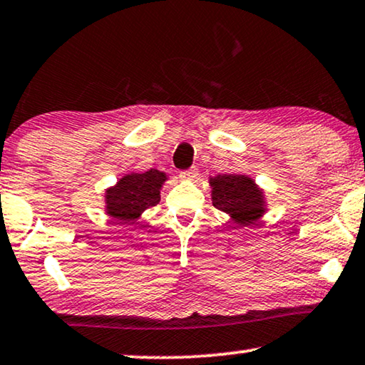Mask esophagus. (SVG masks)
<instances>
[{
    "mask_svg": "<svg viewBox=\"0 0 365 365\" xmlns=\"http://www.w3.org/2000/svg\"><path fill=\"white\" fill-rule=\"evenodd\" d=\"M198 177V168L192 167L190 170H183L180 172V178L182 180H195V178Z\"/></svg>",
    "mask_w": 365,
    "mask_h": 365,
    "instance_id": "1",
    "label": "esophagus"
}]
</instances>
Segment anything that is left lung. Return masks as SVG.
<instances>
[{
    "instance_id": "obj_1",
    "label": "left lung",
    "mask_w": 365,
    "mask_h": 365,
    "mask_svg": "<svg viewBox=\"0 0 365 365\" xmlns=\"http://www.w3.org/2000/svg\"><path fill=\"white\" fill-rule=\"evenodd\" d=\"M213 206L230 216L237 227L255 225L267 213V200L264 190L254 178L242 173H221L210 177Z\"/></svg>"
}]
</instances>
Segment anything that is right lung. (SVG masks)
Instances as JSON below:
<instances>
[{
	"mask_svg": "<svg viewBox=\"0 0 365 365\" xmlns=\"http://www.w3.org/2000/svg\"><path fill=\"white\" fill-rule=\"evenodd\" d=\"M167 173L150 168L129 172L105 192V213L124 225H138L140 216L160 201V190Z\"/></svg>",
	"mask_w": 365,
	"mask_h": 365,
	"instance_id": "right-lung-1",
	"label": "right lung"
}]
</instances>
